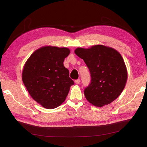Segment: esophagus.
I'll return each mask as SVG.
<instances>
[{"instance_id": "esophagus-1", "label": "esophagus", "mask_w": 147, "mask_h": 147, "mask_svg": "<svg viewBox=\"0 0 147 147\" xmlns=\"http://www.w3.org/2000/svg\"><path fill=\"white\" fill-rule=\"evenodd\" d=\"M75 83H76L77 84H80V79L76 80L75 81Z\"/></svg>"}]
</instances>
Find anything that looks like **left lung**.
<instances>
[{"mask_svg": "<svg viewBox=\"0 0 147 147\" xmlns=\"http://www.w3.org/2000/svg\"><path fill=\"white\" fill-rule=\"evenodd\" d=\"M75 53L90 69L91 82L84 91L87 100L102 107L121 94L127 80V71L123 57L115 49L103 45L77 48Z\"/></svg>", "mask_w": 147, "mask_h": 147, "instance_id": "1", "label": "left lung"}]
</instances>
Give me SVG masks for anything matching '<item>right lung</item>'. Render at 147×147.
Returning <instances> with one entry per match:
<instances>
[{"label": "right lung", "instance_id": "add662e5", "mask_svg": "<svg viewBox=\"0 0 147 147\" xmlns=\"http://www.w3.org/2000/svg\"><path fill=\"white\" fill-rule=\"evenodd\" d=\"M70 53L68 48L44 46L26 62L22 80L32 98L44 108L53 109L61 105L74 84L63 64Z\"/></svg>", "mask_w": 147, "mask_h": 147}]
</instances>
